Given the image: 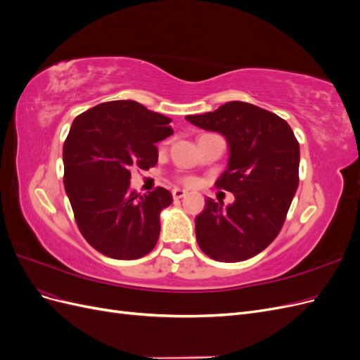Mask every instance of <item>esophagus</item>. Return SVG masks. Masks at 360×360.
<instances>
[{"mask_svg": "<svg viewBox=\"0 0 360 360\" xmlns=\"http://www.w3.org/2000/svg\"><path fill=\"white\" fill-rule=\"evenodd\" d=\"M184 195H186V191H183V189H179V188H176V189H172V197L176 198V200H179V198H183Z\"/></svg>", "mask_w": 360, "mask_h": 360, "instance_id": "1", "label": "esophagus"}]
</instances>
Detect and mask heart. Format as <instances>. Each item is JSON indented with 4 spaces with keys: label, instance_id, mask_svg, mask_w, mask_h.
I'll return each mask as SVG.
<instances>
[{
    "label": "heart",
    "instance_id": "obj_1",
    "mask_svg": "<svg viewBox=\"0 0 360 360\" xmlns=\"http://www.w3.org/2000/svg\"><path fill=\"white\" fill-rule=\"evenodd\" d=\"M184 181H186L188 184H192V183H193V180H192V179H186V180H184Z\"/></svg>",
    "mask_w": 360,
    "mask_h": 360
}]
</instances>
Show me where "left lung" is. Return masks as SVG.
I'll return each instance as SVG.
<instances>
[{
	"instance_id": "1",
	"label": "left lung",
	"mask_w": 360,
	"mask_h": 360,
	"mask_svg": "<svg viewBox=\"0 0 360 360\" xmlns=\"http://www.w3.org/2000/svg\"><path fill=\"white\" fill-rule=\"evenodd\" d=\"M186 120L225 138L228 165L216 186L234 193V202L225 207L205 200L195 217L197 242L222 263L252 258L275 240L297 191V139L285 120L246 102H226Z\"/></svg>"
}]
</instances>
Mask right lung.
Segmentation results:
<instances>
[{"label": "right lung", "mask_w": 360, "mask_h": 360, "mask_svg": "<svg viewBox=\"0 0 360 360\" xmlns=\"http://www.w3.org/2000/svg\"><path fill=\"white\" fill-rule=\"evenodd\" d=\"M169 123L135 101L105 102L73 120L63 147L64 189L81 234L101 254L136 259L156 246L172 195L163 188L139 195L130 171L156 165V143L174 134Z\"/></svg>", "instance_id": "right-lung-1"}]
</instances>
